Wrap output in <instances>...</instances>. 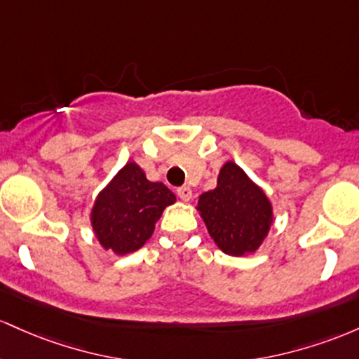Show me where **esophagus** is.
<instances>
[{
    "label": "esophagus",
    "mask_w": 359,
    "mask_h": 359,
    "mask_svg": "<svg viewBox=\"0 0 359 359\" xmlns=\"http://www.w3.org/2000/svg\"><path fill=\"white\" fill-rule=\"evenodd\" d=\"M176 193H178V196L183 201H188L191 198V188L190 187H180L178 190H176Z\"/></svg>",
    "instance_id": "34e87169"
}]
</instances>
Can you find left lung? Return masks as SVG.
Here are the masks:
<instances>
[{"instance_id": "obj_1", "label": "left lung", "mask_w": 359, "mask_h": 359, "mask_svg": "<svg viewBox=\"0 0 359 359\" xmlns=\"http://www.w3.org/2000/svg\"><path fill=\"white\" fill-rule=\"evenodd\" d=\"M198 212L215 244L231 256L259 248L271 225V203L237 164L220 169L217 188L200 196Z\"/></svg>"}]
</instances>
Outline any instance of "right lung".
I'll return each mask as SVG.
<instances>
[{
	"label": "right lung",
	"mask_w": 359,
	"mask_h": 359,
	"mask_svg": "<svg viewBox=\"0 0 359 359\" xmlns=\"http://www.w3.org/2000/svg\"><path fill=\"white\" fill-rule=\"evenodd\" d=\"M175 193L163 183L147 181L135 163H128L100 193L91 212V224L104 249L128 255L146 244L156 222Z\"/></svg>",
	"instance_id": "obj_1"
}]
</instances>
